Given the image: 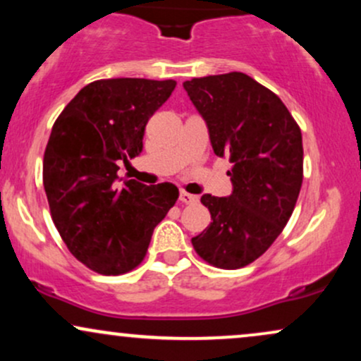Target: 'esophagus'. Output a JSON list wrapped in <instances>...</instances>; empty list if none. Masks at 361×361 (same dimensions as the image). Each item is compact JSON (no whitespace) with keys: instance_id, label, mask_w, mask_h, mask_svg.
<instances>
[{"instance_id":"34e87169","label":"esophagus","mask_w":361,"mask_h":361,"mask_svg":"<svg viewBox=\"0 0 361 361\" xmlns=\"http://www.w3.org/2000/svg\"><path fill=\"white\" fill-rule=\"evenodd\" d=\"M180 202H183V204H197L198 197H197V195H192V193L185 192V190H181V192H180Z\"/></svg>"}]
</instances>
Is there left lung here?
I'll return each instance as SVG.
<instances>
[{
    "label": "left lung",
    "instance_id": "obj_1",
    "mask_svg": "<svg viewBox=\"0 0 361 361\" xmlns=\"http://www.w3.org/2000/svg\"><path fill=\"white\" fill-rule=\"evenodd\" d=\"M219 157L233 163L229 197L200 198L212 222L192 244L202 259L238 270L258 259L287 226L304 178L300 127L283 102L244 73L185 81Z\"/></svg>",
    "mask_w": 361,
    "mask_h": 361
}]
</instances>
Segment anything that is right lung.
Masks as SVG:
<instances>
[{
	"label": "right lung",
	"instance_id": "right-lung-1",
	"mask_svg": "<svg viewBox=\"0 0 361 361\" xmlns=\"http://www.w3.org/2000/svg\"><path fill=\"white\" fill-rule=\"evenodd\" d=\"M175 86L144 78L93 81L54 122L42 173L52 221L74 258L100 275L139 267L152 231L178 200L173 183L115 186L118 161L128 166L142 151L146 123Z\"/></svg>",
	"mask_w": 361,
	"mask_h": 361
}]
</instances>
